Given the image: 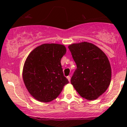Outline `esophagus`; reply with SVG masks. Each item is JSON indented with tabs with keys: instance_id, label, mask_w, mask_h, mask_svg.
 Masks as SVG:
<instances>
[{
	"instance_id": "obj_1",
	"label": "esophagus",
	"mask_w": 127,
	"mask_h": 127,
	"mask_svg": "<svg viewBox=\"0 0 127 127\" xmlns=\"http://www.w3.org/2000/svg\"><path fill=\"white\" fill-rule=\"evenodd\" d=\"M67 79L68 80V81H69V82H70V76H68L67 77Z\"/></svg>"
}]
</instances>
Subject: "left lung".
Segmentation results:
<instances>
[{
	"label": "left lung",
	"instance_id": "8db88e82",
	"mask_svg": "<svg viewBox=\"0 0 127 127\" xmlns=\"http://www.w3.org/2000/svg\"><path fill=\"white\" fill-rule=\"evenodd\" d=\"M68 48L77 66L71 84L83 98L96 100L107 90L111 81L108 58L101 49L90 42L72 43Z\"/></svg>",
	"mask_w": 127,
	"mask_h": 127
}]
</instances>
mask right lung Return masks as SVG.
Segmentation results:
<instances>
[{
	"label": "right lung",
	"instance_id": "1",
	"mask_svg": "<svg viewBox=\"0 0 127 127\" xmlns=\"http://www.w3.org/2000/svg\"><path fill=\"white\" fill-rule=\"evenodd\" d=\"M65 53L64 45L44 43L27 56L23 66V81L36 100L44 103L52 101L68 83L61 64V59Z\"/></svg>",
	"mask_w": 127,
	"mask_h": 127
}]
</instances>
